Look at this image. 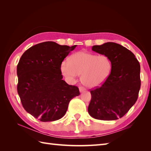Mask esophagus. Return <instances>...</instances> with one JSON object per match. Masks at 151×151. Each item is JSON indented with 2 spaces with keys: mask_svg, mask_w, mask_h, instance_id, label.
Returning <instances> with one entry per match:
<instances>
[{
  "mask_svg": "<svg viewBox=\"0 0 151 151\" xmlns=\"http://www.w3.org/2000/svg\"><path fill=\"white\" fill-rule=\"evenodd\" d=\"M79 90H80V91L82 93L83 91H86V88H84V87H82V86H80V87H79Z\"/></svg>",
  "mask_w": 151,
  "mask_h": 151,
  "instance_id": "esophagus-1",
  "label": "esophagus"
}]
</instances>
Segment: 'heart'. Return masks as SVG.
I'll use <instances>...</instances> for the list:
<instances>
[{"instance_id":"b5f03b06","label":"heart","mask_w":151,"mask_h":151,"mask_svg":"<svg viewBox=\"0 0 151 151\" xmlns=\"http://www.w3.org/2000/svg\"><path fill=\"white\" fill-rule=\"evenodd\" d=\"M111 62L106 55H99L79 51L64 61L61 70L64 76L75 79L81 75V80L86 87L93 88L102 85L110 75Z\"/></svg>"}]
</instances>
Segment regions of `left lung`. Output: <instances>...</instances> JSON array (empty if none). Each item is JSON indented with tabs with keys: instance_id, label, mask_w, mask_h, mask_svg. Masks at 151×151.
<instances>
[{
	"instance_id": "8db88e82",
	"label": "left lung",
	"mask_w": 151,
	"mask_h": 151,
	"mask_svg": "<svg viewBox=\"0 0 151 151\" xmlns=\"http://www.w3.org/2000/svg\"><path fill=\"white\" fill-rule=\"evenodd\" d=\"M92 50L107 56L111 62V70L101 87L90 91L89 114L97 119H118L129 111L138 97L139 63L130 50L115 43L94 45Z\"/></svg>"
}]
</instances>
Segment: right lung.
<instances>
[{
    "instance_id": "right-lung-1",
    "label": "right lung",
    "mask_w": 151,
    "mask_h": 151,
    "mask_svg": "<svg viewBox=\"0 0 151 151\" xmlns=\"http://www.w3.org/2000/svg\"><path fill=\"white\" fill-rule=\"evenodd\" d=\"M76 47L46 41L29 48L19 60L18 94L24 110L41 121L60 119L80 95L77 86L62 80L61 71L63 60Z\"/></svg>"
}]
</instances>
